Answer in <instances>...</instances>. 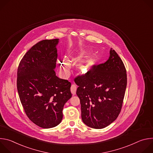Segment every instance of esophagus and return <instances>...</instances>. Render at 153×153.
<instances>
[{
    "instance_id": "34e87169",
    "label": "esophagus",
    "mask_w": 153,
    "mask_h": 153,
    "mask_svg": "<svg viewBox=\"0 0 153 153\" xmlns=\"http://www.w3.org/2000/svg\"><path fill=\"white\" fill-rule=\"evenodd\" d=\"M76 90H77V86L75 85H72V86L71 87V92L73 94V95L76 94Z\"/></svg>"
}]
</instances>
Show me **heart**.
<instances>
[{
  "label": "heart",
  "instance_id": "obj_1",
  "mask_svg": "<svg viewBox=\"0 0 153 153\" xmlns=\"http://www.w3.org/2000/svg\"><path fill=\"white\" fill-rule=\"evenodd\" d=\"M96 63V60L93 57L89 56L82 60L80 63V69L83 73L88 72L91 70ZM60 65L62 72L67 75L70 73V63L67 59H62L60 61Z\"/></svg>",
  "mask_w": 153,
  "mask_h": 153
}]
</instances>
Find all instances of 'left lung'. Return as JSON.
Wrapping results in <instances>:
<instances>
[{
	"label": "left lung",
	"instance_id": "1",
	"mask_svg": "<svg viewBox=\"0 0 153 153\" xmlns=\"http://www.w3.org/2000/svg\"><path fill=\"white\" fill-rule=\"evenodd\" d=\"M109 59L74 82L81 105V116L89 127L102 129L113 122L121 111L127 84L125 65L111 48Z\"/></svg>",
	"mask_w": 153,
	"mask_h": 153
}]
</instances>
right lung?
Instances as JSON below:
<instances>
[{"label": "right lung", "mask_w": 153, "mask_h": 153, "mask_svg": "<svg viewBox=\"0 0 153 153\" xmlns=\"http://www.w3.org/2000/svg\"><path fill=\"white\" fill-rule=\"evenodd\" d=\"M58 43L59 39L37 43L22 59L17 69L21 103L29 119L43 128L61 122L64 105L72 96L71 83L59 78L54 71Z\"/></svg>", "instance_id": "add662e5"}]
</instances>
